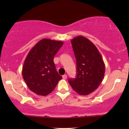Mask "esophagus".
I'll return each instance as SVG.
<instances>
[{"mask_svg":"<svg viewBox=\"0 0 129 129\" xmlns=\"http://www.w3.org/2000/svg\"><path fill=\"white\" fill-rule=\"evenodd\" d=\"M62 78L63 79H66L67 78V75H63L62 76Z\"/></svg>","mask_w":129,"mask_h":129,"instance_id":"obj_1","label":"esophagus"}]
</instances>
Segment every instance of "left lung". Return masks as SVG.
Wrapping results in <instances>:
<instances>
[{
	"label": "left lung",
	"instance_id": "8db88e82",
	"mask_svg": "<svg viewBox=\"0 0 129 129\" xmlns=\"http://www.w3.org/2000/svg\"><path fill=\"white\" fill-rule=\"evenodd\" d=\"M76 60L77 75L69 79L70 85L81 95L92 93L101 83L105 64L100 51L87 38L82 36L71 40Z\"/></svg>",
	"mask_w": 129,
	"mask_h": 129
}]
</instances>
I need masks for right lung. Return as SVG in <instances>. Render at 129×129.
<instances>
[{
	"label": "right lung",
	"instance_id": "obj_1",
	"mask_svg": "<svg viewBox=\"0 0 129 129\" xmlns=\"http://www.w3.org/2000/svg\"><path fill=\"white\" fill-rule=\"evenodd\" d=\"M63 44L62 41L43 39L29 51L22 67V76L33 92L47 96L62 79L53 59Z\"/></svg>",
	"mask_w": 129,
	"mask_h": 129
}]
</instances>
